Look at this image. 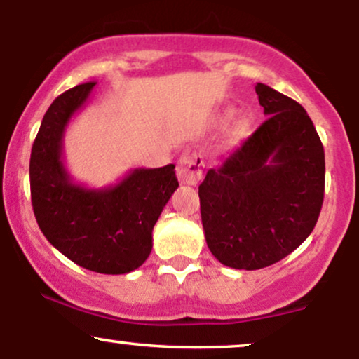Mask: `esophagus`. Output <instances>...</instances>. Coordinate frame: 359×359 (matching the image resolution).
<instances>
[{"label": "esophagus", "instance_id": "1", "mask_svg": "<svg viewBox=\"0 0 359 359\" xmlns=\"http://www.w3.org/2000/svg\"><path fill=\"white\" fill-rule=\"evenodd\" d=\"M177 177H179L180 184L196 185L203 177V160L194 154L180 156L179 165H177Z\"/></svg>", "mask_w": 359, "mask_h": 359}]
</instances>
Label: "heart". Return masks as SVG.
Wrapping results in <instances>:
<instances>
[{"mask_svg": "<svg viewBox=\"0 0 359 359\" xmlns=\"http://www.w3.org/2000/svg\"><path fill=\"white\" fill-rule=\"evenodd\" d=\"M228 114H229V113H228ZM228 114H226V116H228ZM250 128H251V121H250L248 116H240V118H236V119H234V121L231 123V126H229L228 137L231 138V140H234V142H236V140L245 138L246 135L250 133Z\"/></svg>", "mask_w": 359, "mask_h": 359, "instance_id": "b5f03b06", "label": "heart"}]
</instances>
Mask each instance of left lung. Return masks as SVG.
I'll return each mask as SVG.
<instances>
[{
	"label": "left lung",
	"mask_w": 359,
	"mask_h": 359,
	"mask_svg": "<svg viewBox=\"0 0 359 359\" xmlns=\"http://www.w3.org/2000/svg\"><path fill=\"white\" fill-rule=\"evenodd\" d=\"M266 121L199 185L205 243L222 265L259 270L299 248L324 199V148L306 109L255 88Z\"/></svg>",
	"instance_id": "obj_1"
}]
</instances>
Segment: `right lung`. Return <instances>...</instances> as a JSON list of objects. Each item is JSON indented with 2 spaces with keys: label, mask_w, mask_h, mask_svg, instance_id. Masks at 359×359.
Returning <instances> with one entry per match:
<instances>
[{
  "label": "right lung",
  "mask_w": 359,
  "mask_h": 359,
  "mask_svg": "<svg viewBox=\"0 0 359 359\" xmlns=\"http://www.w3.org/2000/svg\"><path fill=\"white\" fill-rule=\"evenodd\" d=\"M94 86L65 90L45 113L32 147V205L45 238L74 263L97 273H130L150 255L154 226L179 180L174 163L133 168L101 189L72 179L64 162V135Z\"/></svg>",
  "instance_id": "add662e5"
}]
</instances>
